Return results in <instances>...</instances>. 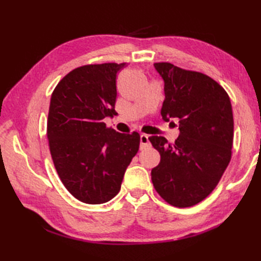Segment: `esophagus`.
<instances>
[{"mask_svg": "<svg viewBox=\"0 0 261 261\" xmlns=\"http://www.w3.org/2000/svg\"><path fill=\"white\" fill-rule=\"evenodd\" d=\"M150 146V141H149V136L148 135H141L140 136V148L145 149Z\"/></svg>", "mask_w": 261, "mask_h": 261, "instance_id": "esophagus-1", "label": "esophagus"}]
</instances>
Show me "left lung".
Instances as JSON below:
<instances>
[{"label":"left lung","mask_w":261,"mask_h":261,"mask_svg":"<svg viewBox=\"0 0 261 261\" xmlns=\"http://www.w3.org/2000/svg\"><path fill=\"white\" fill-rule=\"evenodd\" d=\"M165 83L162 116L179 120L175 143L164 137L149 140L160 153L151 170L154 190L176 207H190L207 197L231 160L233 113L228 93L198 71L170 63H156Z\"/></svg>","instance_id":"left-lung-1"}]
</instances>
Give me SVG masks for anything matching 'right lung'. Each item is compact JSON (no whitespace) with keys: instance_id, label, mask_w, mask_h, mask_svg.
Returning a JSON list of instances; mask_svg holds the SVG:
<instances>
[{"instance_id":"obj_1","label":"right lung","mask_w":261,"mask_h":261,"mask_svg":"<svg viewBox=\"0 0 261 261\" xmlns=\"http://www.w3.org/2000/svg\"><path fill=\"white\" fill-rule=\"evenodd\" d=\"M124 66H82L66 75L51 94L47 123L51 158L64 186L83 203L112 199L139 150L138 132L120 134L103 122L116 114V74Z\"/></svg>"}]
</instances>
